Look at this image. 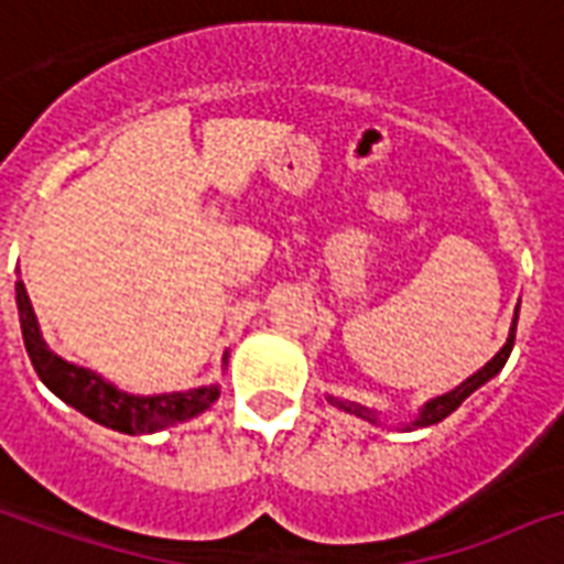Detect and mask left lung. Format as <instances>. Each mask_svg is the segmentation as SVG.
<instances>
[{"instance_id":"1","label":"left lung","mask_w":564,"mask_h":564,"mask_svg":"<svg viewBox=\"0 0 564 564\" xmlns=\"http://www.w3.org/2000/svg\"><path fill=\"white\" fill-rule=\"evenodd\" d=\"M518 312H521V300H518V305H514V317H512V326H509V338H506V344L497 350V356L491 361H486L482 368L477 370V373H470L462 386H456L453 391H447V394L441 397H432V400H426V403L417 409V414H414L412 421L403 423V430H423V426H435V423H441L447 414H453L456 409H459L465 400H468L477 388H482L486 382H491V379L503 370L506 359H509V352H512L514 347V329H518ZM326 403L335 405V409H341V412L352 414V417H359V421H368L373 423V426H386V417H382V412H377V409H370V405H361V403H350V400H338V397H326Z\"/></svg>"}]
</instances>
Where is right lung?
Returning <instances> with one entry per match:
<instances>
[{
  "mask_svg": "<svg viewBox=\"0 0 564 564\" xmlns=\"http://www.w3.org/2000/svg\"><path fill=\"white\" fill-rule=\"evenodd\" d=\"M17 312H20L25 352H29L43 386L99 426L126 432V435H150V432L167 430V426H176V423L203 414L220 397V382L150 397L120 391L115 382L99 377L96 370L73 365V361L61 359L58 352L50 350V344L43 341L32 300L25 294V285L20 279H17ZM226 365H229V352H223V370H226Z\"/></svg>",
  "mask_w": 564,
  "mask_h": 564,
  "instance_id": "right-lung-1",
  "label": "right lung"
}]
</instances>
